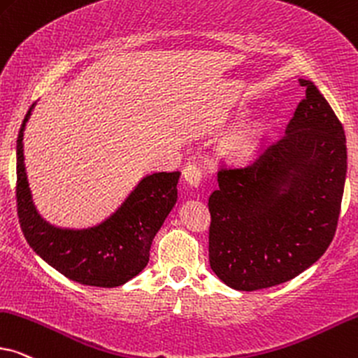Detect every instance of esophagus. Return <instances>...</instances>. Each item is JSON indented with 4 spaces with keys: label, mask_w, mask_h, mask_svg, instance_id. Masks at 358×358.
Returning <instances> with one entry per match:
<instances>
[{
    "label": "esophagus",
    "mask_w": 358,
    "mask_h": 358,
    "mask_svg": "<svg viewBox=\"0 0 358 358\" xmlns=\"http://www.w3.org/2000/svg\"><path fill=\"white\" fill-rule=\"evenodd\" d=\"M182 174H184V180H185V184L187 185H190V187H199V185H201V182H202V171L197 168V166H185L184 168V171H182Z\"/></svg>",
    "instance_id": "obj_1"
}]
</instances>
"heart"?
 Listing matches in <instances>:
<instances>
[{
    "label": "heart",
    "instance_id": "obj_1",
    "mask_svg": "<svg viewBox=\"0 0 358 358\" xmlns=\"http://www.w3.org/2000/svg\"><path fill=\"white\" fill-rule=\"evenodd\" d=\"M258 129L255 127H245L231 138L230 141V152L236 157H245L253 151L255 139H257Z\"/></svg>",
    "mask_w": 358,
    "mask_h": 358
}]
</instances>
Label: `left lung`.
<instances>
[{
    "label": "left lung",
    "mask_w": 358,
    "mask_h": 358,
    "mask_svg": "<svg viewBox=\"0 0 358 358\" xmlns=\"http://www.w3.org/2000/svg\"><path fill=\"white\" fill-rule=\"evenodd\" d=\"M286 136L245 168L220 169L208 197V262L227 286L255 291L308 270L336 235L347 174L342 123L317 87L299 78Z\"/></svg>",
    "instance_id": "obj_1"
}]
</instances>
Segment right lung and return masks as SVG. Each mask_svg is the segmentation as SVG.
<instances>
[{"instance_id":"obj_1","label":"right lung","mask_w":358,"mask_h":358,"mask_svg":"<svg viewBox=\"0 0 358 358\" xmlns=\"http://www.w3.org/2000/svg\"><path fill=\"white\" fill-rule=\"evenodd\" d=\"M27 110L17 133L16 202L21 230L34 252L69 280L87 286L117 287L139 275L150 262L151 243L178 201L179 171L152 173L101 224L88 229H60L39 215L27 182L24 150Z\"/></svg>"}]
</instances>
